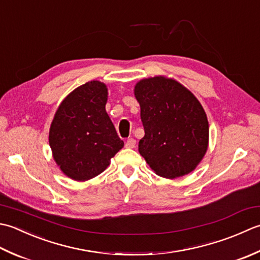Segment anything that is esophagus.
I'll return each instance as SVG.
<instances>
[{
  "mask_svg": "<svg viewBox=\"0 0 260 260\" xmlns=\"http://www.w3.org/2000/svg\"><path fill=\"white\" fill-rule=\"evenodd\" d=\"M125 147L126 148H135L136 147V139H134V138H129V139L125 142Z\"/></svg>",
  "mask_w": 260,
  "mask_h": 260,
  "instance_id": "1",
  "label": "esophagus"
}]
</instances>
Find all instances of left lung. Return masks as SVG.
<instances>
[{
    "mask_svg": "<svg viewBox=\"0 0 260 260\" xmlns=\"http://www.w3.org/2000/svg\"><path fill=\"white\" fill-rule=\"evenodd\" d=\"M135 95L140 104L145 136L139 152L161 177L190 173L205 155L209 122L198 99L173 79H142Z\"/></svg>",
    "mask_w": 260,
    "mask_h": 260,
    "instance_id": "8db88e82",
    "label": "left lung"
}]
</instances>
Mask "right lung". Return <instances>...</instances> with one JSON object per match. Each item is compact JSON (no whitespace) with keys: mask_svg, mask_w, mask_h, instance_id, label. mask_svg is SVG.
Returning a JSON list of instances; mask_svg holds the SVG:
<instances>
[{"mask_svg":"<svg viewBox=\"0 0 260 260\" xmlns=\"http://www.w3.org/2000/svg\"><path fill=\"white\" fill-rule=\"evenodd\" d=\"M107 100L103 83L88 82L62 101L52 120L49 145L54 159L75 181L98 176L124 145L105 111Z\"/></svg>","mask_w":260,"mask_h":260,"instance_id":"obj_1","label":"right lung"}]
</instances>
